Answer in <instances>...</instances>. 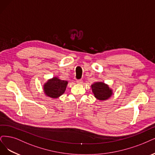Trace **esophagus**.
I'll list each match as a JSON object with an SVG mask.
<instances>
[{"label": "esophagus", "mask_w": 155, "mask_h": 155, "mask_svg": "<svg viewBox=\"0 0 155 155\" xmlns=\"http://www.w3.org/2000/svg\"><path fill=\"white\" fill-rule=\"evenodd\" d=\"M82 82H83V81H82V79H79V80H77V83L80 84H82Z\"/></svg>", "instance_id": "obj_1"}]
</instances>
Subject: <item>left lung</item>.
I'll return each instance as SVG.
<instances>
[{
  "label": "left lung",
  "mask_w": 155,
  "mask_h": 155,
  "mask_svg": "<svg viewBox=\"0 0 155 155\" xmlns=\"http://www.w3.org/2000/svg\"><path fill=\"white\" fill-rule=\"evenodd\" d=\"M95 98L99 100H106L112 94V91L104 82H96L91 85Z\"/></svg>",
  "instance_id": "8db88e82"
}]
</instances>
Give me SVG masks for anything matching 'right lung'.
Here are the masks:
<instances>
[{"mask_svg":"<svg viewBox=\"0 0 155 155\" xmlns=\"http://www.w3.org/2000/svg\"><path fill=\"white\" fill-rule=\"evenodd\" d=\"M67 84V81L61 80L57 77H54L45 84V93L50 98H57L64 93Z\"/></svg>","mask_w":155,"mask_h":155,"instance_id":"obj_1","label":"right lung"}]
</instances>
